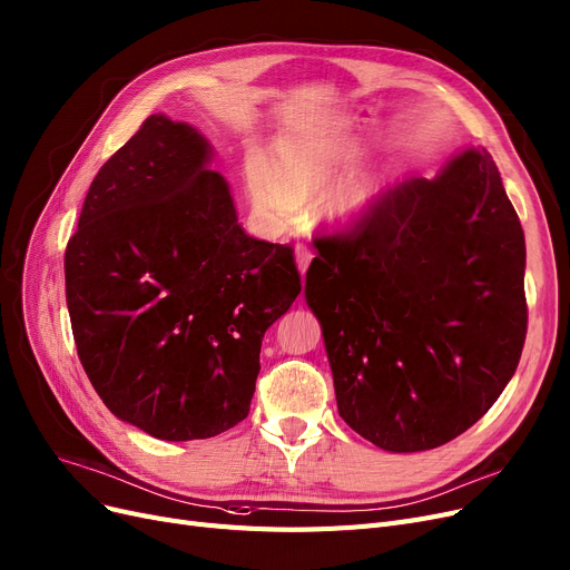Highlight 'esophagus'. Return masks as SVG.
Returning a JSON list of instances; mask_svg holds the SVG:
<instances>
[{"instance_id": "34e87169", "label": "esophagus", "mask_w": 570, "mask_h": 570, "mask_svg": "<svg viewBox=\"0 0 570 570\" xmlns=\"http://www.w3.org/2000/svg\"><path fill=\"white\" fill-rule=\"evenodd\" d=\"M294 259H297L299 273H306V268H308V264L313 259V253L304 243H297V245H294Z\"/></svg>"}]
</instances>
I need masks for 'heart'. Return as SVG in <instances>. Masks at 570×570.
Here are the masks:
<instances>
[{
  "label": "heart",
  "instance_id": "b5f03b06",
  "mask_svg": "<svg viewBox=\"0 0 570 570\" xmlns=\"http://www.w3.org/2000/svg\"><path fill=\"white\" fill-rule=\"evenodd\" d=\"M353 154L338 142L306 140L283 142L273 166L262 156L245 161V185L255 208L271 222L285 224L297 213V206L327 194L348 173ZM385 194V181L379 177L360 179L355 185L330 194L321 203V213L336 226L362 222Z\"/></svg>",
  "mask_w": 570,
  "mask_h": 570
}]
</instances>
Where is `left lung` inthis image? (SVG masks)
I'll use <instances>...</instances> for the list:
<instances>
[{
	"mask_svg": "<svg viewBox=\"0 0 570 570\" xmlns=\"http://www.w3.org/2000/svg\"><path fill=\"white\" fill-rule=\"evenodd\" d=\"M527 243L484 149L409 177L346 234L321 238L306 302L321 321L338 414L412 453L480 421L527 338Z\"/></svg>",
	"mask_w": 570,
	"mask_h": 570,
	"instance_id": "obj_1",
	"label": "left lung"
}]
</instances>
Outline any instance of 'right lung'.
I'll list each match as a JSON object with an SVG mask.
<instances>
[{
	"label": "right lung",
	"instance_id": "1",
	"mask_svg": "<svg viewBox=\"0 0 570 570\" xmlns=\"http://www.w3.org/2000/svg\"><path fill=\"white\" fill-rule=\"evenodd\" d=\"M203 135L151 114L90 181L65 249L79 360L114 416L206 440L240 423L264 332L302 292L289 245L247 236Z\"/></svg>",
	"mask_w": 570,
	"mask_h": 570
}]
</instances>
